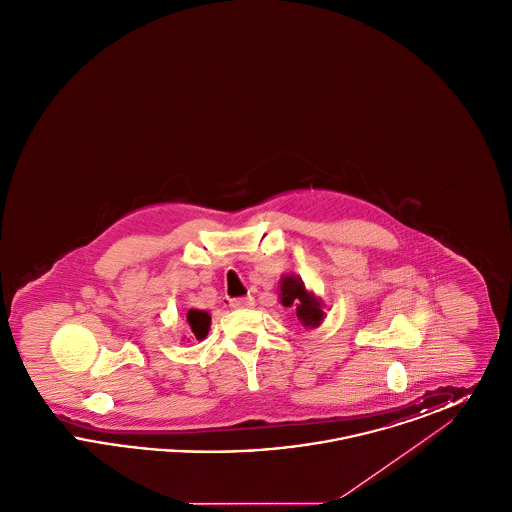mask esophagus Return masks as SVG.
<instances>
[{"mask_svg": "<svg viewBox=\"0 0 512 512\" xmlns=\"http://www.w3.org/2000/svg\"><path fill=\"white\" fill-rule=\"evenodd\" d=\"M230 305H232L234 309H247V307H253L255 301H253L251 295H245V297H234V299L230 301Z\"/></svg>", "mask_w": 512, "mask_h": 512, "instance_id": "1", "label": "esophagus"}]
</instances>
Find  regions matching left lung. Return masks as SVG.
<instances>
[{
    "label": "left lung",
    "mask_w": 512,
    "mask_h": 512,
    "mask_svg": "<svg viewBox=\"0 0 512 512\" xmlns=\"http://www.w3.org/2000/svg\"><path fill=\"white\" fill-rule=\"evenodd\" d=\"M280 301L284 307H295V315L301 320L303 326L317 328L320 320L324 318V311L320 309V303L305 290L301 278H297L293 274L282 278Z\"/></svg>",
    "instance_id": "8db88e82"
}]
</instances>
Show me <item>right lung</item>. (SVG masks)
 <instances>
[{"mask_svg": "<svg viewBox=\"0 0 512 512\" xmlns=\"http://www.w3.org/2000/svg\"><path fill=\"white\" fill-rule=\"evenodd\" d=\"M186 318H188V324H190V330H192L195 340H203L209 334V326H211L209 313L192 309V311H188Z\"/></svg>", "mask_w": 512, "mask_h": 512, "instance_id": "add662e5", "label": "right lung"}]
</instances>
